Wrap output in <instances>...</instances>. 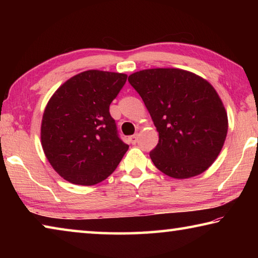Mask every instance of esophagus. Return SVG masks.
Masks as SVG:
<instances>
[{
  "mask_svg": "<svg viewBox=\"0 0 258 258\" xmlns=\"http://www.w3.org/2000/svg\"><path fill=\"white\" fill-rule=\"evenodd\" d=\"M130 142L132 143V145H135V143L138 142V134L132 135V137H130Z\"/></svg>",
  "mask_w": 258,
  "mask_h": 258,
  "instance_id": "34e87169",
  "label": "esophagus"
}]
</instances>
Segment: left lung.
<instances>
[{
	"mask_svg": "<svg viewBox=\"0 0 258 258\" xmlns=\"http://www.w3.org/2000/svg\"><path fill=\"white\" fill-rule=\"evenodd\" d=\"M128 82L142 98L159 133L150 158L173 178H190L209 168L228 134V113L207 80L178 68L133 73Z\"/></svg>",
	"mask_w": 258,
	"mask_h": 258,
	"instance_id": "1",
	"label": "left lung"
}]
</instances>
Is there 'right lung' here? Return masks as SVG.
<instances>
[{"label":"right lung","instance_id":"add662e5","mask_svg":"<svg viewBox=\"0 0 258 258\" xmlns=\"http://www.w3.org/2000/svg\"><path fill=\"white\" fill-rule=\"evenodd\" d=\"M126 78V74L91 69L69 78L47 101L41 124L42 148L66 181L78 185L102 182L128 150L109 112Z\"/></svg>","mask_w":258,"mask_h":258}]
</instances>
